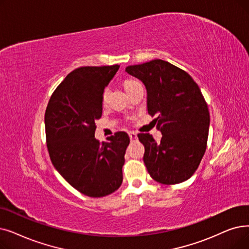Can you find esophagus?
I'll use <instances>...</instances> for the list:
<instances>
[{
    "mask_svg": "<svg viewBox=\"0 0 249 249\" xmlns=\"http://www.w3.org/2000/svg\"><path fill=\"white\" fill-rule=\"evenodd\" d=\"M129 137H130V140L131 142H135V140H137V134L135 132H129Z\"/></svg>",
    "mask_w": 249,
    "mask_h": 249,
    "instance_id": "esophagus-1",
    "label": "esophagus"
}]
</instances>
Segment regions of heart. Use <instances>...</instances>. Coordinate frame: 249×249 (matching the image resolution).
<instances>
[{
    "label": "heart",
    "mask_w": 249,
    "mask_h": 249,
    "mask_svg": "<svg viewBox=\"0 0 249 249\" xmlns=\"http://www.w3.org/2000/svg\"><path fill=\"white\" fill-rule=\"evenodd\" d=\"M137 83H139L137 80H133V79H128V80H126L125 82H124V88H125V90L127 91L129 89H131L132 86H134L135 84H137ZM106 101H107V92H105L104 93V95H103V99H102V103H103V105L105 106V104H106Z\"/></svg>",
    "instance_id": "1"
}]
</instances>
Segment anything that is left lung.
Here are the masks:
<instances>
[{"mask_svg": "<svg viewBox=\"0 0 249 249\" xmlns=\"http://www.w3.org/2000/svg\"><path fill=\"white\" fill-rule=\"evenodd\" d=\"M146 89L147 111L161 132L158 143L149 133L138 134L150 177L161 184L189 179L207 148L210 113L198 85L185 71L164 60L126 67Z\"/></svg>", "mask_w": 249, "mask_h": 249, "instance_id": "1", "label": "left lung"}]
</instances>
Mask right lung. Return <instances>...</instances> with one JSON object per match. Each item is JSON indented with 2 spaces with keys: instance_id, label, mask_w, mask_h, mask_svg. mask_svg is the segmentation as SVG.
I'll use <instances>...</instances> for the list:
<instances>
[{
  "instance_id": "1",
  "label": "right lung",
  "mask_w": 249,
  "mask_h": 249,
  "mask_svg": "<svg viewBox=\"0 0 249 249\" xmlns=\"http://www.w3.org/2000/svg\"><path fill=\"white\" fill-rule=\"evenodd\" d=\"M119 67L73 70L53 91L46 110L47 143L53 167L72 187L90 197L109 196L123 181L128 134L117 132L103 143L94 137L105 89Z\"/></svg>"
}]
</instances>
